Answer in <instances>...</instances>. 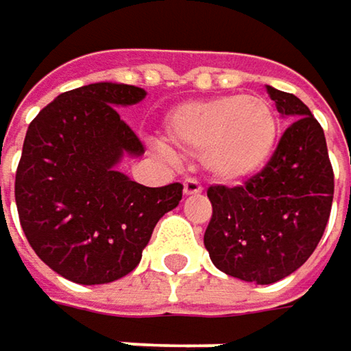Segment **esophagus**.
<instances>
[{"mask_svg":"<svg viewBox=\"0 0 351 351\" xmlns=\"http://www.w3.org/2000/svg\"><path fill=\"white\" fill-rule=\"evenodd\" d=\"M182 191H184L186 197H189V195H199V193H203V184H201L197 178H184Z\"/></svg>","mask_w":351,"mask_h":351,"instance_id":"obj_1","label":"esophagus"}]
</instances>
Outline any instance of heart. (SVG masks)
<instances>
[{
  "instance_id": "obj_1",
  "label": "heart",
  "mask_w": 351,
  "mask_h": 351,
  "mask_svg": "<svg viewBox=\"0 0 351 351\" xmlns=\"http://www.w3.org/2000/svg\"><path fill=\"white\" fill-rule=\"evenodd\" d=\"M279 143V116L259 94L219 96L180 104L167 114L162 144L175 154H201L223 182L259 175Z\"/></svg>"
}]
</instances>
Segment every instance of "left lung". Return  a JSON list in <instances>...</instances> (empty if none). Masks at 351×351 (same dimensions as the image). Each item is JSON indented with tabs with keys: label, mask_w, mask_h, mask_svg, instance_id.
Here are the masks:
<instances>
[{
	"label": "left lung",
	"mask_w": 351,
	"mask_h": 351,
	"mask_svg": "<svg viewBox=\"0 0 351 351\" xmlns=\"http://www.w3.org/2000/svg\"><path fill=\"white\" fill-rule=\"evenodd\" d=\"M277 110L295 118L269 165L237 186L213 184L205 247L217 269L243 281L275 283L300 269L322 239L334 169L322 124L302 100L267 86Z\"/></svg>",
	"instance_id": "8db88e82"
}]
</instances>
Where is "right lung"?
Returning a JSON list of instances; mask_svg holds the SVG:
<instances>
[{
  "instance_id": "add662e5",
  "label": "right lung",
  "mask_w": 351,
  "mask_h": 351,
  "mask_svg": "<svg viewBox=\"0 0 351 351\" xmlns=\"http://www.w3.org/2000/svg\"><path fill=\"white\" fill-rule=\"evenodd\" d=\"M146 92L98 82L60 94L32 120L16 171L25 239L49 269L82 283H110L141 263L158 219L178 205L182 184L144 186L116 171L144 144L118 106Z\"/></svg>"
}]
</instances>
